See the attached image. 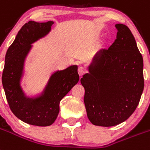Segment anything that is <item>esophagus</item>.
I'll return each mask as SVG.
<instances>
[{
  "label": "esophagus",
  "instance_id": "34e87169",
  "mask_svg": "<svg viewBox=\"0 0 150 150\" xmlns=\"http://www.w3.org/2000/svg\"><path fill=\"white\" fill-rule=\"evenodd\" d=\"M78 71H79V75H80V76H82L83 75H84V74L88 71V70H87V69H86L85 67L80 66V67L79 68V69H78Z\"/></svg>",
  "mask_w": 150,
  "mask_h": 150
}]
</instances>
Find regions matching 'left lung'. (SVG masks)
Returning a JSON list of instances; mask_svg holds the SVG:
<instances>
[{
	"label": "left lung",
	"mask_w": 150,
	"mask_h": 150,
	"mask_svg": "<svg viewBox=\"0 0 150 150\" xmlns=\"http://www.w3.org/2000/svg\"><path fill=\"white\" fill-rule=\"evenodd\" d=\"M116 39L97 52L81 83L87 115L94 125L110 127L135 111L144 88V61L125 25L116 24Z\"/></svg>",
	"instance_id": "left-lung-1"
}]
</instances>
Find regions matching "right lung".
<instances>
[{"mask_svg":"<svg viewBox=\"0 0 150 150\" xmlns=\"http://www.w3.org/2000/svg\"><path fill=\"white\" fill-rule=\"evenodd\" d=\"M53 21H29L18 32L5 56L2 84L11 111L23 122L36 126L51 125L59 112L60 100L79 82L78 66H71L51 75L39 97H27L20 86L25 57L32 44L49 33Z\"/></svg>","mask_w":150,"mask_h":150,"instance_id":"right-lung-1","label":"right lung"}]
</instances>
